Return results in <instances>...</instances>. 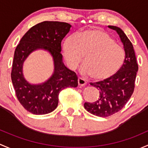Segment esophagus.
<instances>
[{
	"instance_id": "1",
	"label": "esophagus",
	"mask_w": 148,
	"mask_h": 148,
	"mask_svg": "<svg viewBox=\"0 0 148 148\" xmlns=\"http://www.w3.org/2000/svg\"><path fill=\"white\" fill-rule=\"evenodd\" d=\"M77 83H78L79 87H83L86 84V81L85 80H83L81 77H79L78 80H77Z\"/></svg>"
}]
</instances>
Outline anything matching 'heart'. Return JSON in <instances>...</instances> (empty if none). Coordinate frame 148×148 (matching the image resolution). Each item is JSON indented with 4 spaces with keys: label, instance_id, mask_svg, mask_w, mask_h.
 Wrapping results in <instances>:
<instances>
[{
    "label": "heart",
    "instance_id": "1",
    "mask_svg": "<svg viewBox=\"0 0 148 148\" xmlns=\"http://www.w3.org/2000/svg\"><path fill=\"white\" fill-rule=\"evenodd\" d=\"M63 55L71 70L78 67L85 56L80 73L95 80H106L119 71L125 60L123 45L105 30L90 28L68 36L63 44Z\"/></svg>",
    "mask_w": 148,
    "mask_h": 148
}]
</instances>
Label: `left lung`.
I'll return each mask as SVG.
<instances>
[{"instance_id": "obj_1", "label": "left lung", "mask_w": 148, "mask_h": 148, "mask_svg": "<svg viewBox=\"0 0 148 148\" xmlns=\"http://www.w3.org/2000/svg\"><path fill=\"white\" fill-rule=\"evenodd\" d=\"M116 30L125 51V60L117 73L102 81L90 83L97 88L100 96L94 103H85L87 111L98 117H109L119 112L133 93L138 65L132 42L120 28L108 25Z\"/></svg>"}]
</instances>
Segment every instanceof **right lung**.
<instances>
[{
    "instance_id": "right-lung-1",
    "label": "right lung",
    "mask_w": 148,
    "mask_h": 148,
    "mask_svg": "<svg viewBox=\"0 0 148 148\" xmlns=\"http://www.w3.org/2000/svg\"><path fill=\"white\" fill-rule=\"evenodd\" d=\"M71 25L59 21H43L29 29L15 50L11 80L19 103L26 110L35 115H45L54 110L58 104L60 91L66 88H76L77 77L62 61L61 41ZM45 49L53 58L54 73L45 83L30 85L24 79L22 64L35 49Z\"/></svg>"
}]
</instances>
